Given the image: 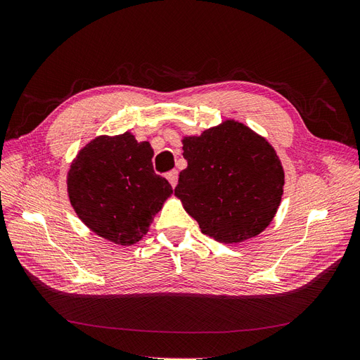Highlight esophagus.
Returning a JSON list of instances; mask_svg holds the SVG:
<instances>
[{
  "label": "esophagus",
  "mask_w": 360,
  "mask_h": 360,
  "mask_svg": "<svg viewBox=\"0 0 360 360\" xmlns=\"http://www.w3.org/2000/svg\"><path fill=\"white\" fill-rule=\"evenodd\" d=\"M167 179L171 183V186L174 188L177 184V180H179V171L177 169H172V171L167 172Z\"/></svg>",
  "instance_id": "esophagus-1"
}]
</instances>
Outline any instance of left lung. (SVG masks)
<instances>
[{
    "instance_id": "8db88e82",
    "label": "left lung",
    "mask_w": 360,
    "mask_h": 360,
    "mask_svg": "<svg viewBox=\"0 0 360 360\" xmlns=\"http://www.w3.org/2000/svg\"><path fill=\"white\" fill-rule=\"evenodd\" d=\"M188 168L174 189L201 233L222 243L255 237L274 219L284 169L264 138L228 120L183 139Z\"/></svg>"
}]
</instances>
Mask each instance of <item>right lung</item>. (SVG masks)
I'll list each match as a JSON object with an SVG mask.
<instances>
[{
	"label": "right lung",
	"instance_id": "1",
	"mask_svg": "<svg viewBox=\"0 0 360 360\" xmlns=\"http://www.w3.org/2000/svg\"><path fill=\"white\" fill-rule=\"evenodd\" d=\"M153 150L129 132L86 144L68 176L69 198L79 219L118 245L139 242L155 213L172 193L153 169Z\"/></svg>",
	"mask_w": 360,
	"mask_h": 360
}]
</instances>
